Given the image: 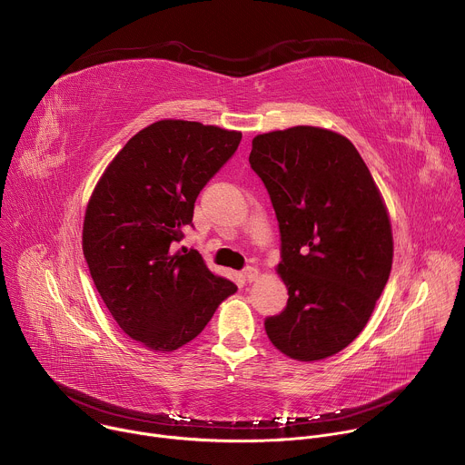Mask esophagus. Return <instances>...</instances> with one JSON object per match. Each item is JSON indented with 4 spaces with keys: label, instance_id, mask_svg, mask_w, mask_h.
Instances as JSON below:
<instances>
[{
    "label": "esophagus",
    "instance_id": "34e87169",
    "mask_svg": "<svg viewBox=\"0 0 465 465\" xmlns=\"http://www.w3.org/2000/svg\"><path fill=\"white\" fill-rule=\"evenodd\" d=\"M242 274H244V280H246L248 283H252V282H255V280H257L259 271H257L255 267H246V269L242 271Z\"/></svg>",
    "mask_w": 465,
    "mask_h": 465
}]
</instances>
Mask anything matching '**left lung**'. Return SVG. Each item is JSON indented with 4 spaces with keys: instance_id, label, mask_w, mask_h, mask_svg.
<instances>
[{
    "instance_id": "8db88e82",
    "label": "left lung",
    "mask_w": 465,
    "mask_h": 465,
    "mask_svg": "<svg viewBox=\"0 0 465 465\" xmlns=\"http://www.w3.org/2000/svg\"><path fill=\"white\" fill-rule=\"evenodd\" d=\"M248 162L271 194L278 274L289 289L287 307L264 320V331L291 359L335 355L359 337L391 271L382 196L353 143L327 128L259 134Z\"/></svg>"
}]
</instances>
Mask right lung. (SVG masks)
Returning a JSON list of instances; mask_svg holds the SVG:
<instances>
[{
	"mask_svg": "<svg viewBox=\"0 0 465 465\" xmlns=\"http://www.w3.org/2000/svg\"><path fill=\"white\" fill-rule=\"evenodd\" d=\"M241 138L196 121H156L126 142L90 196L83 252L95 289L124 333L153 351L191 342L237 291L196 250L173 244Z\"/></svg>",
	"mask_w": 465,
	"mask_h": 465,
	"instance_id": "obj_1",
	"label": "right lung"
}]
</instances>
